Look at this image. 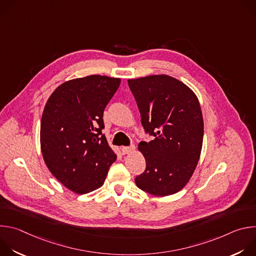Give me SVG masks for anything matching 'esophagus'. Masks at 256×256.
Segmentation results:
<instances>
[{
	"mask_svg": "<svg viewBox=\"0 0 256 256\" xmlns=\"http://www.w3.org/2000/svg\"><path fill=\"white\" fill-rule=\"evenodd\" d=\"M134 149H136L134 146H130V147H122V152L124 155H126V154L132 153L134 151Z\"/></svg>",
	"mask_w": 256,
	"mask_h": 256,
	"instance_id": "1",
	"label": "esophagus"
}]
</instances>
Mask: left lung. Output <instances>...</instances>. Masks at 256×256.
Here are the masks:
<instances>
[{"label": "left lung", "mask_w": 256, "mask_h": 256, "mask_svg": "<svg viewBox=\"0 0 256 256\" xmlns=\"http://www.w3.org/2000/svg\"><path fill=\"white\" fill-rule=\"evenodd\" d=\"M146 132L155 136L140 142L146 160L136 186L150 194L167 196L184 188L198 163L202 148L204 118L196 93L168 76L128 79Z\"/></svg>", "instance_id": "8db88e82"}]
</instances>
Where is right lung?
I'll return each instance as SVG.
<instances>
[{
    "mask_svg": "<svg viewBox=\"0 0 256 256\" xmlns=\"http://www.w3.org/2000/svg\"><path fill=\"white\" fill-rule=\"evenodd\" d=\"M120 85V78L90 75L60 84L50 96L40 124L46 165L77 194L103 186L116 154L102 134L103 112Z\"/></svg>",
    "mask_w": 256,
    "mask_h": 256,
    "instance_id": "obj_1",
    "label": "right lung"
}]
</instances>
